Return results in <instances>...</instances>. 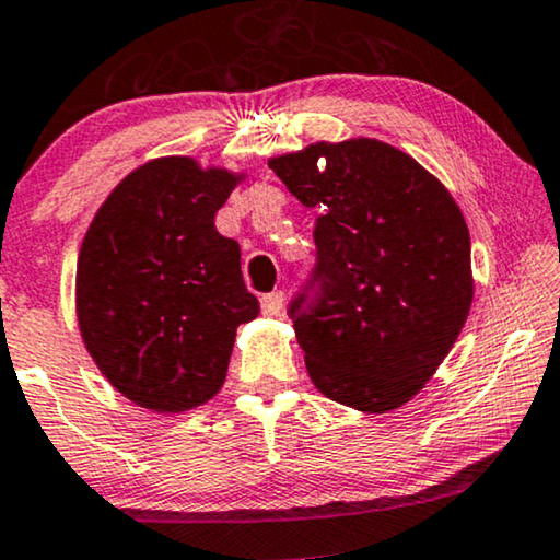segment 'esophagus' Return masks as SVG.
I'll use <instances>...</instances> for the list:
<instances>
[{"label":"esophagus","instance_id":"obj_1","mask_svg":"<svg viewBox=\"0 0 560 560\" xmlns=\"http://www.w3.org/2000/svg\"><path fill=\"white\" fill-rule=\"evenodd\" d=\"M261 310H264V314H269V317L279 314L283 310V291H271V294H264Z\"/></svg>","mask_w":560,"mask_h":560}]
</instances>
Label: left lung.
I'll return each mask as SVG.
<instances>
[{"label": "left lung", "instance_id": "obj_1", "mask_svg": "<svg viewBox=\"0 0 560 560\" xmlns=\"http://www.w3.org/2000/svg\"><path fill=\"white\" fill-rule=\"evenodd\" d=\"M294 198L317 208L310 294L289 304L322 396L385 413L419 393L467 322L469 228L413 156L358 137L271 156Z\"/></svg>", "mask_w": 560, "mask_h": 560}]
</instances>
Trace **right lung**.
<instances>
[{"instance_id":"obj_1","label":"right lung","mask_w":560,"mask_h":560,"mask_svg":"<svg viewBox=\"0 0 560 560\" xmlns=\"http://www.w3.org/2000/svg\"><path fill=\"white\" fill-rule=\"evenodd\" d=\"M241 172L160 156L129 172L93 215L75 269L89 355L124 398L183 413L223 388L235 329L258 317L241 246L215 212Z\"/></svg>"}]
</instances>
